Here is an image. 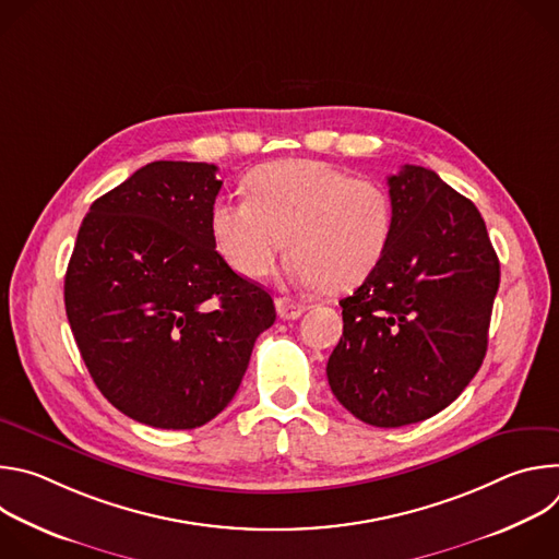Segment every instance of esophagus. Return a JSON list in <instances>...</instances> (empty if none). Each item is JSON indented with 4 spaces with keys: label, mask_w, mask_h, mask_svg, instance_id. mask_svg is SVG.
Here are the masks:
<instances>
[{
    "label": "esophagus",
    "mask_w": 559,
    "mask_h": 559,
    "mask_svg": "<svg viewBox=\"0 0 559 559\" xmlns=\"http://www.w3.org/2000/svg\"><path fill=\"white\" fill-rule=\"evenodd\" d=\"M276 309H278V316L283 318V321H296V318H300L305 313L307 305L292 302L287 298H276Z\"/></svg>",
    "instance_id": "esophagus-1"
}]
</instances>
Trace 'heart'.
<instances>
[{
    "label": "heart",
    "instance_id": "1",
    "mask_svg": "<svg viewBox=\"0 0 559 559\" xmlns=\"http://www.w3.org/2000/svg\"><path fill=\"white\" fill-rule=\"evenodd\" d=\"M250 197L221 199L210 234L221 259L241 276L263 278L292 250L283 278L294 287L345 292L382 263L393 234L384 186L313 158H287L250 177Z\"/></svg>",
    "mask_w": 559,
    "mask_h": 559
}]
</instances>
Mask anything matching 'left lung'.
I'll return each mask as SVG.
<instances>
[{"mask_svg": "<svg viewBox=\"0 0 559 559\" xmlns=\"http://www.w3.org/2000/svg\"><path fill=\"white\" fill-rule=\"evenodd\" d=\"M386 183L391 243L341 300L328 380L349 414L393 429L449 407L480 369L500 261L480 212L433 170L403 166Z\"/></svg>", "mask_w": 559, "mask_h": 559, "instance_id": "obj_1", "label": "left lung"}]
</instances>
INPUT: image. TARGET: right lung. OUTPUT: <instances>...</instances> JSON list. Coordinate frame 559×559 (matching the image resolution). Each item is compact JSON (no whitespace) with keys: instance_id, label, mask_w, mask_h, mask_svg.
<instances>
[{"instance_id":"1","label":"right lung","mask_w":559,"mask_h":559,"mask_svg":"<svg viewBox=\"0 0 559 559\" xmlns=\"http://www.w3.org/2000/svg\"><path fill=\"white\" fill-rule=\"evenodd\" d=\"M216 170L192 162L136 170L91 205L66 272L68 323L95 384L156 429L218 416L276 321L272 296L214 248Z\"/></svg>"}]
</instances>
